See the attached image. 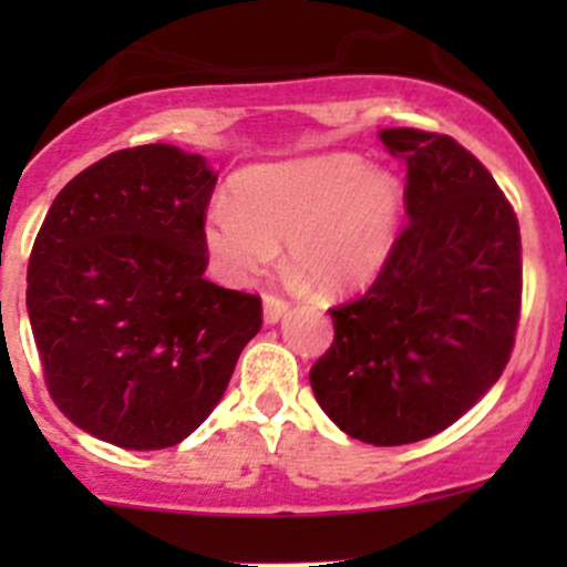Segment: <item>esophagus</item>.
<instances>
[{
    "instance_id": "esophagus-1",
    "label": "esophagus",
    "mask_w": 567,
    "mask_h": 567,
    "mask_svg": "<svg viewBox=\"0 0 567 567\" xmlns=\"http://www.w3.org/2000/svg\"><path fill=\"white\" fill-rule=\"evenodd\" d=\"M288 309H290V303L285 301V298L271 296V292L269 296H264V322L266 324H277L285 315H288Z\"/></svg>"
}]
</instances>
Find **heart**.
I'll list each match as a JSON object with an SVG mask.
<instances>
[{"mask_svg": "<svg viewBox=\"0 0 567 567\" xmlns=\"http://www.w3.org/2000/svg\"><path fill=\"white\" fill-rule=\"evenodd\" d=\"M229 202H213L202 237L231 282H250L279 256L324 292L368 282L392 250L402 186L392 173L351 154L252 165L231 181Z\"/></svg>", "mask_w": 567, "mask_h": 567, "instance_id": "heart-1", "label": "heart"}]
</instances>
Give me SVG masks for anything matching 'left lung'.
Instances as JSON below:
<instances>
[{
	"instance_id": "obj_1",
	"label": "left lung",
	"mask_w": 567,
	"mask_h": 567,
	"mask_svg": "<svg viewBox=\"0 0 567 567\" xmlns=\"http://www.w3.org/2000/svg\"><path fill=\"white\" fill-rule=\"evenodd\" d=\"M408 167V226L309 381L328 419L368 445L442 432L504 373L519 320V226L483 162L451 135L386 127Z\"/></svg>"
}]
</instances>
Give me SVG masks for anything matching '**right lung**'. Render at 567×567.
<instances>
[{"mask_svg": "<svg viewBox=\"0 0 567 567\" xmlns=\"http://www.w3.org/2000/svg\"><path fill=\"white\" fill-rule=\"evenodd\" d=\"M216 181L202 154L148 143L90 165L44 216L25 309L50 396L97 440L178 445L261 330V298L205 279Z\"/></svg>", "mask_w": 567, "mask_h": 567, "instance_id": "obj_1", "label": "right lung"}]
</instances>
